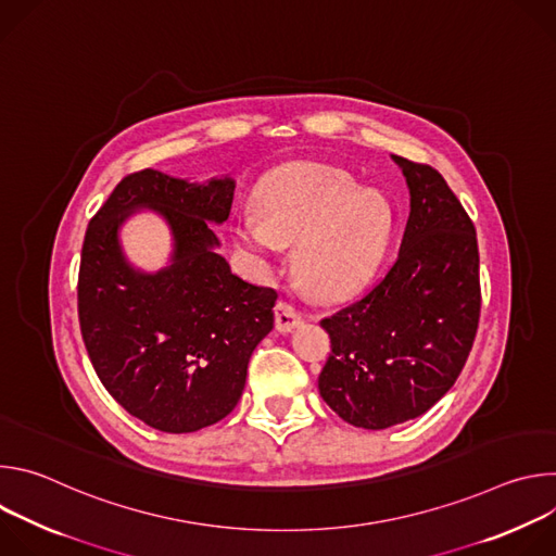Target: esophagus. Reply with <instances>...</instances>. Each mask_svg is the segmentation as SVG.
<instances>
[{
    "mask_svg": "<svg viewBox=\"0 0 556 556\" xmlns=\"http://www.w3.org/2000/svg\"><path fill=\"white\" fill-rule=\"evenodd\" d=\"M303 321V314L290 303V301H279L275 305V326L279 332H292L299 324Z\"/></svg>",
    "mask_w": 556,
    "mask_h": 556,
    "instance_id": "1",
    "label": "esophagus"
}]
</instances>
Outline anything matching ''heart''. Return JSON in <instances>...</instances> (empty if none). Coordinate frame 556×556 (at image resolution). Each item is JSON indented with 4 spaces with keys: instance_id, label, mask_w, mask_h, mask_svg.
<instances>
[{
    "instance_id": "b5f03b06",
    "label": "heart",
    "mask_w": 556,
    "mask_h": 556,
    "mask_svg": "<svg viewBox=\"0 0 556 556\" xmlns=\"http://www.w3.org/2000/svg\"><path fill=\"white\" fill-rule=\"evenodd\" d=\"M260 219L235 224V240L253 255L273 257L296 244V273L316 296H343L378 266L389 244L393 211L374 189L328 165H290L257 191Z\"/></svg>"
}]
</instances>
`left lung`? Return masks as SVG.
Instances as JSON below:
<instances>
[{"instance_id": "8db88e82", "label": "left lung", "mask_w": 556, "mask_h": 556, "mask_svg": "<svg viewBox=\"0 0 556 556\" xmlns=\"http://www.w3.org/2000/svg\"><path fill=\"white\" fill-rule=\"evenodd\" d=\"M391 157L412 195L399 257L361 299L321 321L332 341L319 374L324 401L374 431L422 416L453 387L482 309L468 213L433 167Z\"/></svg>"}]
</instances>
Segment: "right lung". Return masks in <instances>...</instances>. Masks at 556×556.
Listing matches in <instances>:
<instances>
[{
    "instance_id": "obj_1",
    "label": "right lung",
    "mask_w": 556,
    "mask_h": 556,
    "mask_svg": "<svg viewBox=\"0 0 556 556\" xmlns=\"http://www.w3.org/2000/svg\"><path fill=\"white\" fill-rule=\"evenodd\" d=\"M230 178L191 185L161 172L125 176L90 219L78 268V324L103 387L134 418L191 433L226 418L247 384L257 343L273 330L277 290L230 273L208 222L232 206ZM149 205L173 226L175 264L134 271L117 226Z\"/></svg>"
}]
</instances>
